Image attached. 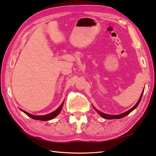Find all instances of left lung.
Listing matches in <instances>:
<instances>
[{"instance_id": "1", "label": "left lung", "mask_w": 156, "mask_h": 156, "mask_svg": "<svg viewBox=\"0 0 156 156\" xmlns=\"http://www.w3.org/2000/svg\"><path fill=\"white\" fill-rule=\"evenodd\" d=\"M143 93H143H142V94H141L140 97V99H139V100H138V102L136 103V105H135L134 107L132 108L131 109H129V110H127V112L123 113V114L118 115H110L105 114V113H103V112H100V111H98V112L99 114H100L103 118L107 119H121V118H123V117H126V116H127V115H129V113L132 111V110H134L136 108V107L138 106V104H139L140 101V100H141V98H142Z\"/></svg>"}]
</instances>
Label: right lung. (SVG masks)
<instances>
[{
	"mask_svg": "<svg viewBox=\"0 0 156 156\" xmlns=\"http://www.w3.org/2000/svg\"><path fill=\"white\" fill-rule=\"evenodd\" d=\"M63 103H62L61 105L59 106L58 108L55 110V111H54L50 113V114H48V115H39V116L33 115L31 114H29V113L27 112L26 111H24V110H23L21 109V110L23 112H24L27 115H28L29 117H31L32 119H34L41 120V121H48V120H50V119H52L53 118H55V117H56V116H57L59 114V113H60L62 108H63Z\"/></svg>",
	"mask_w": 156,
	"mask_h": 156,
	"instance_id": "right-lung-1",
	"label": "right lung"
}]
</instances>
